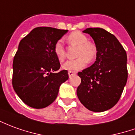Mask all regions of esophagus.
Wrapping results in <instances>:
<instances>
[{"label": "esophagus", "mask_w": 135, "mask_h": 135, "mask_svg": "<svg viewBox=\"0 0 135 135\" xmlns=\"http://www.w3.org/2000/svg\"><path fill=\"white\" fill-rule=\"evenodd\" d=\"M68 74H69V77H71V76H73V75H74V74H76V72H75V71H69Z\"/></svg>", "instance_id": "34e87169"}]
</instances>
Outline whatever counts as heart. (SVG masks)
Instances as JSON below:
<instances>
[{"mask_svg":"<svg viewBox=\"0 0 135 135\" xmlns=\"http://www.w3.org/2000/svg\"><path fill=\"white\" fill-rule=\"evenodd\" d=\"M69 45H77V56L74 60H69L64 63L62 68L67 71L80 70L88 64V61H94L97 54V49L94 43L88 41V37L79 31H75L69 35L66 38ZM53 51L60 61H63L66 57V50L63 42L59 40L56 41Z\"/></svg>","mask_w":135,"mask_h":135,"instance_id":"heart-1","label":"heart"}]
</instances>
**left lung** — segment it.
Here are the masks:
<instances>
[{"label":"left lung","instance_id":"obj_1","mask_svg":"<svg viewBox=\"0 0 135 135\" xmlns=\"http://www.w3.org/2000/svg\"><path fill=\"white\" fill-rule=\"evenodd\" d=\"M83 33L94 39L96 61L78 72L79 100L93 112H104L115 106L122 94L128 77L127 52L116 37L103 28H89Z\"/></svg>","mask_w":135,"mask_h":135}]
</instances>
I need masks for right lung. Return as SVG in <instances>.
<instances>
[{"mask_svg":"<svg viewBox=\"0 0 135 135\" xmlns=\"http://www.w3.org/2000/svg\"><path fill=\"white\" fill-rule=\"evenodd\" d=\"M68 32L50 27L33 29L19 44L13 61L12 85L21 100L36 109L49 106L57 98L61 85L69 79L60 69L55 44Z\"/></svg>","mask_w":135,"mask_h":135,"instance_id":"1","label":"right lung"}]
</instances>
